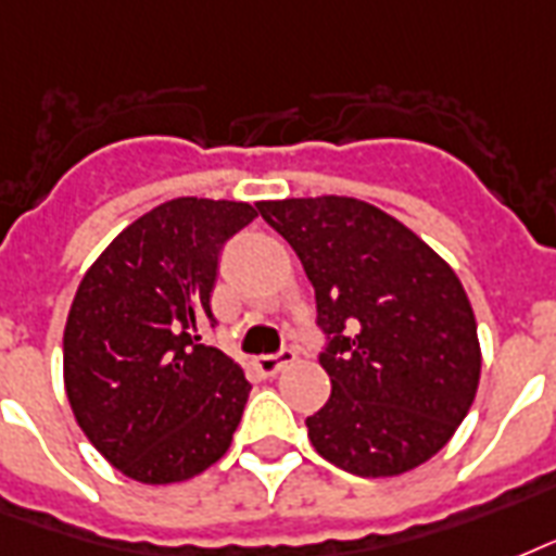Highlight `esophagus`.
<instances>
[{
	"label": "esophagus",
	"instance_id": "1",
	"mask_svg": "<svg viewBox=\"0 0 556 556\" xmlns=\"http://www.w3.org/2000/svg\"><path fill=\"white\" fill-rule=\"evenodd\" d=\"M292 359H295V351H292V348H283L281 354L257 356V359H255V368H257V371H261V374H264V377H275V374L283 371V368H287V365H290Z\"/></svg>",
	"mask_w": 556,
	"mask_h": 556
}]
</instances>
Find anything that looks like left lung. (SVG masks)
<instances>
[{
  "label": "left lung",
  "mask_w": 556,
  "mask_h": 556,
  "mask_svg": "<svg viewBox=\"0 0 556 556\" xmlns=\"http://www.w3.org/2000/svg\"><path fill=\"white\" fill-rule=\"evenodd\" d=\"M299 255L327 337L330 400L309 443L339 470L382 479L429 462L470 412L481 348L458 275L400 219L354 197L255 202Z\"/></svg>",
  "instance_id": "8db88e82"
}]
</instances>
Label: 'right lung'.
I'll return each instance as SVG.
<instances>
[{
	"label": "right lung",
	"mask_w": 556,
	"mask_h": 556,
	"mask_svg": "<svg viewBox=\"0 0 556 556\" xmlns=\"http://www.w3.org/2000/svg\"><path fill=\"white\" fill-rule=\"evenodd\" d=\"M249 202L179 197L130 223L86 269L63 330V382L98 453L141 484L200 476L231 446L249 380L219 348L211 290Z\"/></svg>",
	"instance_id": "1"
}]
</instances>
